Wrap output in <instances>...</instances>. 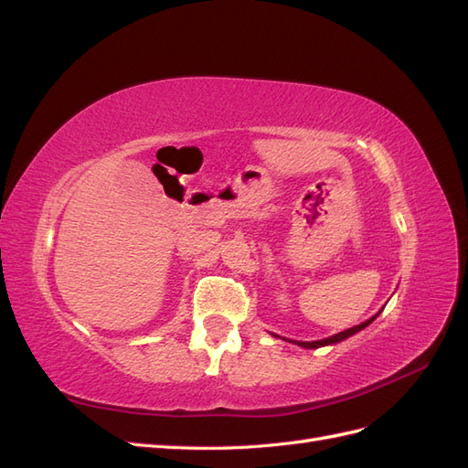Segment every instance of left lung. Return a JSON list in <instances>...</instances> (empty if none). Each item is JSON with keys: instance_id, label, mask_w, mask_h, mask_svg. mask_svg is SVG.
I'll list each match as a JSON object with an SVG mask.
<instances>
[{"instance_id": "obj_1", "label": "left lung", "mask_w": 468, "mask_h": 468, "mask_svg": "<svg viewBox=\"0 0 468 468\" xmlns=\"http://www.w3.org/2000/svg\"><path fill=\"white\" fill-rule=\"evenodd\" d=\"M377 316H378V314H375V316H373V318H369V320H365V322H363V324H359V325H353V328H349V330H344V332H339V334H334V335L325 337V339H318V342H294V344H296V346H301V347H306V349H316V347H322V346H332V344H337V342H344L346 337H349V335H353V334L361 332L363 328H367V325H369Z\"/></svg>"}]
</instances>
